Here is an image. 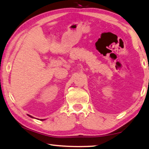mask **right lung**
Wrapping results in <instances>:
<instances>
[{
	"mask_svg": "<svg viewBox=\"0 0 149 149\" xmlns=\"http://www.w3.org/2000/svg\"><path fill=\"white\" fill-rule=\"evenodd\" d=\"M28 116H30V117H31V118H34V117H33V116H31V115H29V114H28Z\"/></svg>",
	"mask_w": 149,
	"mask_h": 149,
	"instance_id": "obj_1",
	"label": "right lung"
}]
</instances>
